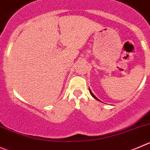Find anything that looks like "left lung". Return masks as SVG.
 <instances>
[{
  "mask_svg": "<svg viewBox=\"0 0 150 150\" xmlns=\"http://www.w3.org/2000/svg\"><path fill=\"white\" fill-rule=\"evenodd\" d=\"M89 90H90V95H91V96H93V98H95V99H96V100H98V101H100V100H99V99H98V98H97V97H96V96H95V95H94V94H93V93H92V92H91V90H90V88H89Z\"/></svg>",
  "mask_w": 150,
  "mask_h": 150,
  "instance_id": "8db88e82",
  "label": "left lung"
}]
</instances>
